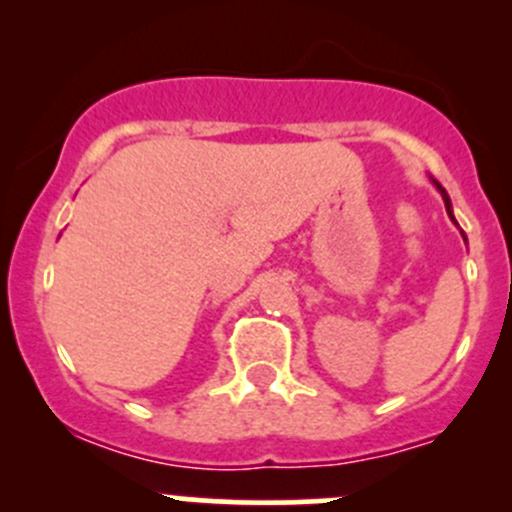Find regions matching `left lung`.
Listing matches in <instances>:
<instances>
[{"label":"left lung","instance_id":"obj_1","mask_svg":"<svg viewBox=\"0 0 512 512\" xmlns=\"http://www.w3.org/2000/svg\"><path fill=\"white\" fill-rule=\"evenodd\" d=\"M431 180H433V178H431ZM433 185H436V188H438V193L443 195V203H446V210H448V215H451V220H453V223H456V218H453V210H451V198H448V193H446V190L441 188V185L436 183V180H433ZM463 237H466V235H463Z\"/></svg>","mask_w":512,"mask_h":512}]
</instances>
